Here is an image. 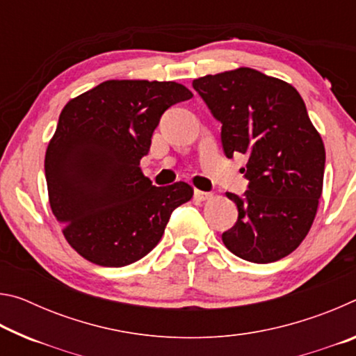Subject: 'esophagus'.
I'll list each match as a JSON object with an SVG mask.
<instances>
[{"label": "esophagus", "mask_w": 356, "mask_h": 356, "mask_svg": "<svg viewBox=\"0 0 356 356\" xmlns=\"http://www.w3.org/2000/svg\"><path fill=\"white\" fill-rule=\"evenodd\" d=\"M210 197H212V193L195 190V200H197V201H207V200H210Z\"/></svg>", "instance_id": "obj_1"}]
</instances>
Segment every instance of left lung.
Returning <instances> with one entry per match:
<instances>
[{"instance_id": "left-lung-1", "label": "left lung", "mask_w": 356, "mask_h": 356, "mask_svg": "<svg viewBox=\"0 0 356 356\" xmlns=\"http://www.w3.org/2000/svg\"><path fill=\"white\" fill-rule=\"evenodd\" d=\"M193 88L221 122L227 159L248 155V190L226 193L238 218L222 243L245 261H280L308 236L323 186V141L303 99L292 84L250 67L201 76Z\"/></svg>"}]
</instances>
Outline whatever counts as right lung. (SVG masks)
I'll return each instance as SVG.
<instances>
[{
	"instance_id": "1",
	"label": "right lung",
	"mask_w": 356,
	"mask_h": 356,
	"mask_svg": "<svg viewBox=\"0 0 356 356\" xmlns=\"http://www.w3.org/2000/svg\"><path fill=\"white\" fill-rule=\"evenodd\" d=\"M193 97L174 81L108 80L72 99L45 154L48 200L69 245L89 262L124 267L152 251L185 182L155 186L140 160L168 108Z\"/></svg>"
}]
</instances>
